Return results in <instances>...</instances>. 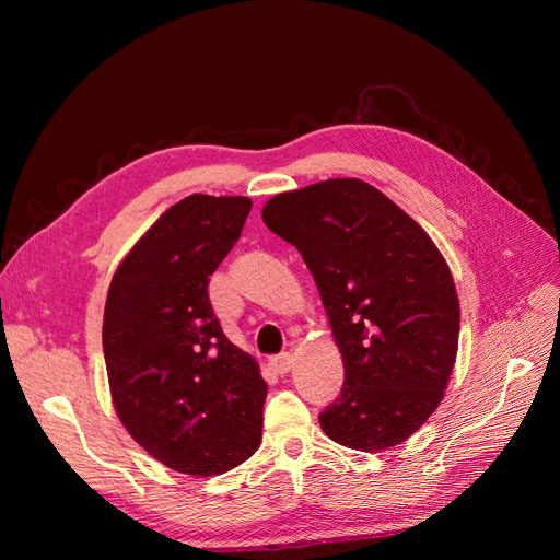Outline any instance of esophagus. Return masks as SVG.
Here are the masks:
<instances>
[{"label": "esophagus", "instance_id": "esophagus-1", "mask_svg": "<svg viewBox=\"0 0 560 560\" xmlns=\"http://www.w3.org/2000/svg\"><path fill=\"white\" fill-rule=\"evenodd\" d=\"M292 364H294V358L290 352H282V354H278V358L270 360V369H273L276 374H280V376L287 374V371L292 369Z\"/></svg>", "mask_w": 560, "mask_h": 560}]
</instances>
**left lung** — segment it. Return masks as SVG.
I'll return each mask as SVG.
<instances>
[{"label":"left lung","instance_id":"1","mask_svg":"<svg viewBox=\"0 0 560 560\" xmlns=\"http://www.w3.org/2000/svg\"><path fill=\"white\" fill-rule=\"evenodd\" d=\"M264 224L292 243L327 311L346 381L319 425L336 444L385 451L444 399L460 303L442 252L362 179H327L270 198Z\"/></svg>","mask_w":560,"mask_h":560}]
</instances>
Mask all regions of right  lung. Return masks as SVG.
I'll use <instances>...</instances> for the list:
<instances>
[{
  "instance_id": "1",
  "label": "right lung",
  "mask_w": 560,
  "mask_h": 560,
  "mask_svg": "<svg viewBox=\"0 0 560 560\" xmlns=\"http://www.w3.org/2000/svg\"><path fill=\"white\" fill-rule=\"evenodd\" d=\"M249 210L245 196H186L118 264L105 303L114 409L149 455L191 477L238 467L261 444L268 385L208 296Z\"/></svg>"
}]
</instances>
